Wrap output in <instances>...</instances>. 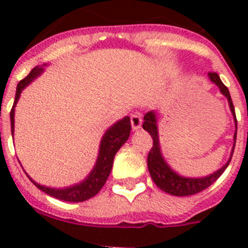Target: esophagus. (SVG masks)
<instances>
[{
  "mask_svg": "<svg viewBox=\"0 0 248 248\" xmlns=\"http://www.w3.org/2000/svg\"><path fill=\"white\" fill-rule=\"evenodd\" d=\"M141 122H143V119H141V117H140L139 114H133L130 118L131 128H133V130H138V129H140V126H141Z\"/></svg>",
  "mask_w": 248,
  "mask_h": 248,
  "instance_id": "1",
  "label": "esophagus"
}]
</instances>
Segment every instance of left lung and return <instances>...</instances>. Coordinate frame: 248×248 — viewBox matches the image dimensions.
I'll use <instances>...</instances> for the list:
<instances>
[{
	"instance_id": "obj_1",
	"label": "left lung",
	"mask_w": 248,
	"mask_h": 248,
	"mask_svg": "<svg viewBox=\"0 0 248 248\" xmlns=\"http://www.w3.org/2000/svg\"><path fill=\"white\" fill-rule=\"evenodd\" d=\"M209 79L214 83L215 85H217V88L220 89L221 94L223 97H226L227 102H229L230 110L233 117V122H235V134H233V146H232L231 154H230L229 160L226 164L220 168L218 170L214 171L212 174L206 175V176L201 177H189L183 176L179 172H176L171 166L169 165L168 161L165 160L161 151V146H160V139H159V128H157V115L159 113L155 110L148 111L144 115V123L143 128L150 134L153 138V148H151L150 153L148 155V169L150 172V176L153 179L156 186L163 191L168 192L174 196H189V195L198 194V192L202 191L206 187H209L211 184L217 180L218 177L222 175V172L226 170L229 166L230 161H231L232 154H233V149H235L236 144V135H237V120H236V114L233 104H232L231 95H230L229 89L225 87L222 82H221L220 77L217 73H209Z\"/></svg>"
}]
</instances>
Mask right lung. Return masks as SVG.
Returning <instances> with one entry per match:
<instances>
[{
	"mask_svg": "<svg viewBox=\"0 0 248 248\" xmlns=\"http://www.w3.org/2000/svg\"><path fill=\"white\" fill-rule=\"evenodd\" d=\"M46 67H47L46 63L42 65L34 67L25 79H22L17 84L15 103H13V107L10 113L12 137L13 133H15V108H16L19 97H21L22 91L33 82L36 78H38L45 72ZM130 129L131 125L130 118L129 117H124L123 119L118 120V122L114 123L113 125L107 129V131L102 137V140H100L99 151H98L95 164H94L91 172L80 183L67 186V187H49V186H45L36 183L27 172H26V175L30 177V180L41 191L46 192L47 195L53 196V198L58 199V200L68 201V202H82V201L88 200V199L93 198L94 195H97L103 186H104L105 181H107L111 171V168H113L114 156L118 153V150L122 148L123 144H125V141L128 140L129 135H130Z\"/></svg>",
	"mask_w": 248,
	"mask_h": 248,
	"instance_id": "right-lung-1",
	"label": "right lung"
}]
</instances>
